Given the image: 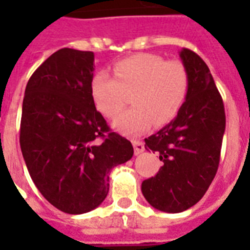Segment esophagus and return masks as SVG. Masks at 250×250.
<instances>
[{
	"label": "esophagus",
	"instance_id": "esophagus-1",
	"mask_svg": "<svg viewBox=\"0 0 250 250\" xmlns=\"http://www.w3.org/2000/svg\"><path fill=\"white\" fill-rule=\"evenodd\" d=\"M133 144V149H135V154H140V153H143L145 150V146H144V143L140 140H133L132 141Z\"/></svg>",
	"mask_w": 250,
	"mask_h": 250
}]
</instances>
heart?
<instances>
[{"instance_id": "heart-1", "label": "heart", "mask_w": 250, "mask_h": 250, "mask_svg": "<svg viewBox=\"0 0 250 250\" xmlns=\"http://www.w3.org/2000/svg\"><path fill=\"white\" fill-rule=\"evenodd\" d=\"M111 76L96 71L89 92L96 109L107 118L119 114L131 93L132 107L113 122L119 132L136 136L154 125H165L176 118L188 96L189 76L184 64L166 61L152 53H137L115 62Z\"/></svg>"}]
</instances>
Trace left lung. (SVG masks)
Returning <instances> with one entry per match:
<instances>
[{
  "instance_id": "obj_1",
  "label": "left lung",
  "mask_w": 250,
  "mask_h": 250,
  "mask_svg": "<svg viewBox=\"0 0 250 250\" xmlns=\"http://www.w3.org/2000/svg\"><path fill=\"white\" fill-rule=\"evenodd\" d=\"M179 56L189 76L188 96L176 118L145 139V149L158 153L164 165L141 184L145 200L166 213H182L205 194L217 174L226 129L225 106L209 67L189 49Z\"/></svg>"
}]
</instances>
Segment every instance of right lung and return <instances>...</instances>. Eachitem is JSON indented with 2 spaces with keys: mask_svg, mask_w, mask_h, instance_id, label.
Here are the masks:
<instances>
[{
  "mask_svg": "<svg viewBox=\"0 0 250 250\" xmlns=\"http://www.w3.org/2000/svg\"><path fill=\"white\" fill-rule=\"evenodd\" d=\"M94 54L63 48L29 78L21 149L31 179L57 209L83 214L109 193V174L131 160L132 144L115 132L90 97Z\"/></svg>",
  "mask_w": 250,
  "mask_h": 250,
  "instance_id": "right-lung-1",
  "label": "right lung"
}]
</instances>
